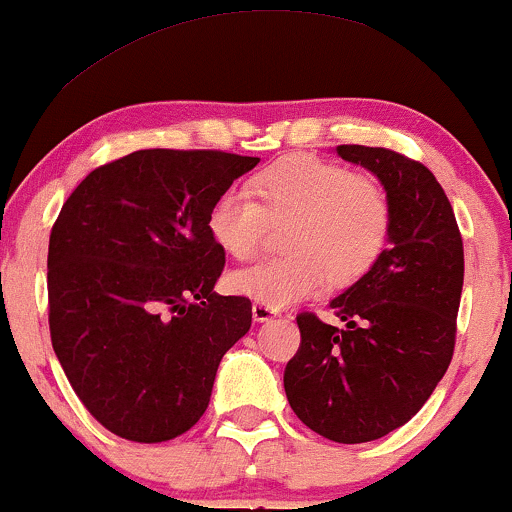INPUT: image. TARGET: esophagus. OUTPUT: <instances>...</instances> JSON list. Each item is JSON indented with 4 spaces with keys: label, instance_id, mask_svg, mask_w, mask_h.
<instances>
[{
    "label": "esophagus",
    "instance_id": "obj_1",
    "mask_svg": "<svg viewBox=\"0 0 512 512\" xmlns=\"http://www.w3.org/2000/svg\"><path fill=\"white\" fill-rule=\"evenodd\" d=\"M251 314H254V321H258V323H266V321H270V318L278 316V311L270 309V306H266V304H258V302H254V304H251Z\"/></svg>",
    "mask_w": 512,
    "mask_h": 512
}]
</instances>
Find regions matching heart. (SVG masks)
Masks as SVG:
<instances>
[{"mask_svg": "<svg viewBox=\"0 0 512 512\" xmlns=\"http://www.w3.org/2000/svg\"><path fill=\"white\" fill-rule=\"evenodd\" d=\"M266 220H287L282 256L258 258L227 275L232 292L282 309L311 297L323 285L350 287L386 251L393 230V201L369 174L338 162L292 155L251 179V196L225 189L208 210V234L225 254L249 256Z\"/></svg>", "mask_w": 512, "mask_h": 512, "instance_id": "b5f03b06", "label": "heart"}]
</instances>
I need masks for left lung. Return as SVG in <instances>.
Here are the masks:
<instances>
[{
    "instance_id": "obj_1",
    "label": "left lung",
    "mask_w": 512,
    "mask_h": 512,
    "mask_svg": "<svg viewBox=\"0 0 512 512\" xmlns=\"http://www.w3.org/2000/svg\"><path fill=\"white\" fill-rule=\"evenodd\" d=\"M374 172L393 201L378 263L330 302L345 328L311 311L285 369L290 407L335 443H366L407 424L448 371L465 278L462 237L446 191L422 162L390 148L338 146Z\"/></svg>"
}]
</instances>
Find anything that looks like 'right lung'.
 <instances>
[{
    "label": "right lung",
    "mask_w": 512,
    "mask_h": 512,
    "mask_svg": "<svg viewBox=\"0 0 512 512\" xmlns=\"http://www.w3.org/2000/svg\"><path fill=\"white\" fill-rule=\"evenodd\" d=\"M258 158L148 148L95 167L52 225V347L78 400L136 443L182 436L206 412L222 354L251 328L246 297L213 292L225 251L215 196Z\"/></svg>",
    "instance_id": "obj_1"
}]
</instances>
